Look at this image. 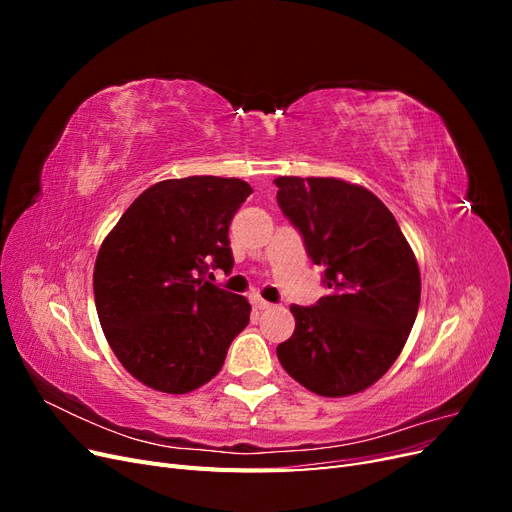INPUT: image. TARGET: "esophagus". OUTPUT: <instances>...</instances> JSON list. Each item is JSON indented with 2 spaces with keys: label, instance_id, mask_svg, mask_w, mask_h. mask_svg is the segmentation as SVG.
I'll return each mask as SVG.
<instances>
[{
  "label": "esophagus",
  "instance_id": "34e87169",
  "mask_svg": "<svg viewBox=\"0 0 512 512\" xmlns=\"http://www.w3.org/2000/svg\"><path fill=\"white\" fill-rule=\"evenodd\" d=\"M252 305H254L256 309H260V312H262V309H271V307H273V303H269V301H265V299H260V297H254V299H252Z\"/></svg>",
  "mask_w": 512,
  "mask_h": 512
}]
</instances>
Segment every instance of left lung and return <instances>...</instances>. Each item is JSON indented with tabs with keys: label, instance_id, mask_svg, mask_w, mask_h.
Instances as JSON below:
<instances>
[{
	"label": "left lung",
	"instance_id": "8db88e82",
	"mask_svg": "<svg viewBox=\"0 0 512 512\" xmlns=\"http://www.w3.org/2000/svg\"><path fill=\"white\" fill-rule=\"evenodd\" d=\"M277 205L303 235L329 288L290 305L294 333L277 359L307 391L346 397L378 382L404 350L421 303V271L393 213L363 185L277 177Z\"/></svg>",
	"mask_w": 512,
	"mask_h": 512
}]
</instances>
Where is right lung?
<instances>
[{
  "label": "right lung",
  "instance_id": "1",
  "mask_svg": "<svg viewBox=\"0 0 512 512\" xmlns=\"http://www.w3.org/2000/svg\"><path fill=\"white\" fill-rule=\"evenodd\" d=\"M250 183L185 177L151 185L100 245L94 297L106 342L149 389L183 395L207 384L250 322L241 294L207 282L232 269L228 226Z\"/></svg>",
  "mask_w": 512,
  "mask_h": 512
}]
</instances>
